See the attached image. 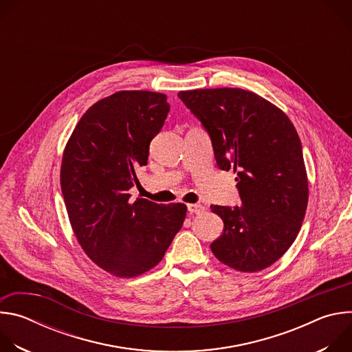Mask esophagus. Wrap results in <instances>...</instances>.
I'll return each mask as SVG.
<instances>
[{"label": "esophagus", "instance_id": "obj_1", "mask_svg": "<svg viewBox=\"0 0 352 352\" xmlns=\"http://www.w3.org/2000/svg\"><path fill=\"white\" fill-rule=\"evenodd\" d=\"M186 208H188V212L190 214H200V213L205 212V206L199 205V204H189Z\"/></svg>", "mask_w": 352, "mask_h": 352}]
</instances>
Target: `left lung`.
Masks as SVG:
<instances>
[{"instance_id": "left-lung-1", "label": "left lung", "mask_w": 352, "mask_h": 352, "mask_svg": "<svg viewBox=\"0 0 352 352\" xmlns=\"http://www.w3.org/2000/svg\"><path fill=\"white\" fill-rule=\"evenodd\" d=\"M210 135L221 170L232 168L241 205H212L224 223L212 252L238 272H261L295 241L308 206L302 146L289 118L259 94L238 89L179 91Z\"/></svg>"}]
</instances>
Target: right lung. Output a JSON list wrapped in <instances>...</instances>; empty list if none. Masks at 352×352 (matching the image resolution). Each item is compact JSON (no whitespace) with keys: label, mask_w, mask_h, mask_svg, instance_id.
I'll return each instance as SVG.
<instances>
[{"label":"right lung","mask_w":352,"mask_h":352,"mask_svg":"<svg viewBox=\"0 0 352 352\" xmlns=\"http://www.w3.org/2000/svg\"><path fill=\"white\" fill-rule=\"evenodd\" d=\"M168 111L163 93L117 91L82 116L64 148L61 190L74 234L85 254L116 277L153 269L186 216L184 204L129 202L135 168L147 164Z\"/></svg>","instance_id":"obj_1"}]
</instances>
